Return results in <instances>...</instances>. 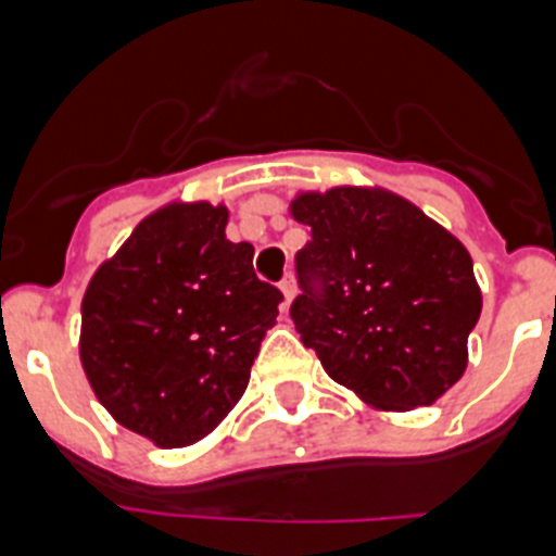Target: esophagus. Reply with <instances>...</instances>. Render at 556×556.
Wrapping results in <instances>:
<instances>
[{"instance_id": "obj_1", "label": "esophagus", "mask_w": 556, "mask_h": 556, "mask_svg": "<svg viewBox=\"0 0 556 556\" xmlns=\"http://www.w3.org/2000/svg\"><path fill=\"white\" fill-rule=\"evenodd\" d=\"M281 292H283V301H287V303L294 298V292H298V283H294L292 275H287V278L281 281Z\"/></svg>"}]
</instances>
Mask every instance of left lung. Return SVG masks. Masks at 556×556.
<instances>
[{"label":"left lung","mask_w":556,"mask_h":556,"mask_svg":"<svg viewBox=\"0 0 556 556\" xmlns=\"http://www.w3.org/2000/svg\"><path fill=\"white\" fill-rule=\"evenodd\" d=\"M289 211L312 228L289 308L303 345L376 409L434 404L468 367L481 314L465 244L387 189L303 191Z\"/></svg>","instance_id":"8db88e82"}]
</instances>
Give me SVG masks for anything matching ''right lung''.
<instances>
[{
    "mask_svg": "<svg viewBox=\"0 0 556 556\" xmlns=\"http://www.w3.org/2000/svg\"><path fill=\"white\" fill-rule=\"evenodd\" d=\"M228 208L169 203L141 219L83 294L80 362L113 420L159 448L198 443L239 404L283 294L225 239Z\"/></svg>",
    "mask_w": 556,
    "mask_h": 556,
    "instance_id": "right-lung-1",
    "label": "right lung"
}]
</instances>
